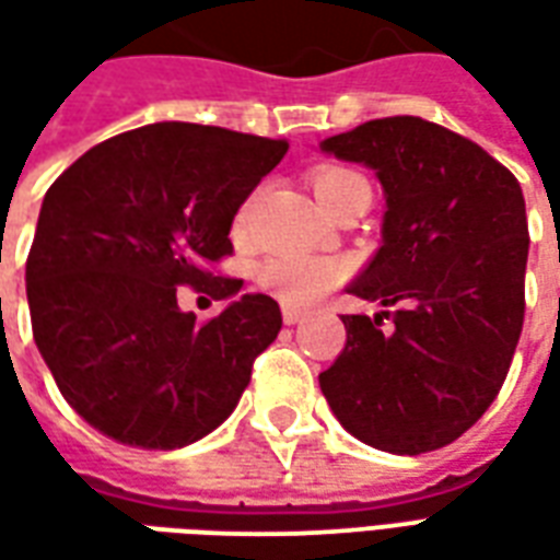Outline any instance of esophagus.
<instances>
[{"instance_id":"esophagus-1","label":"esophagus","mask_w":560,"mask_h":560,"mask_svg":"<svg viewBox=\"0 0 560 560\" xmlns=\"http://www.w3.org/2000/svg\"><path fill=\"white\" fill-rule=\"evenodd\" d=\"M281 317H284V324H288V327H293V324H300V320H303L305 312L303 308H296V305H284V308H281Z\"/></svg>"}]
</instances>
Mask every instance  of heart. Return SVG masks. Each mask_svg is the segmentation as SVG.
I'll return each instance as SVG.
<instances>
[{
  "label": "heart",
  "mask_w": 560,
  "mask_h": 560,
  "mask_svg": "<svg viewBox=\"0 0 560 560\" xmlns=\"http://www.w3.org/2000/svg\"><path fill=\"white\" fill-rule=\"evenodd\" d=\"M365 183L360 173L345 171V167H324L315 176L317 200L329 195H339L351 185ZM245 221V212H240V224ZM339 279V267L327 257L312 255H276L260 264L257 281L267 288L272 296H279L281 303L303 305L312 303L315 296L327 291L332 281Z\"/></svg>",
  "instance_id": "b5f03b06"
}]
</instances>
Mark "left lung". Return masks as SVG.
I'll list each match as a JSON object with an SVG mask.
<instances>
[{
	"label": "left lung",
	"mask_w": 560,
	"mask_h": 560,
	"mask_svg": "<svg viewBox=\"0 0 560 560\" xmlns=\"http://www.w3.org/2000/svg\"><path fill=\"white\" fill-rule=\"evenodd\" d=\"M320 152L363 164L384 188L381 248L348 293L393 308L341 317L348 341L320 393L375 450L446 446L494 401L522 332V188L486 149L420 116L372 119L320 140Z\"/></svg>",
	"instance_id": "1"
}]
</instances>
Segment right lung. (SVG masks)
<instances>
[{"label": "right lung", "instance_id": "1", "mask_svg": "<svg viewBox=\"0 0 560 560\" xmlns=\"http://www.w3.org/2000/svg\"><path fill=\"white\" fill-rule=\"evenodd\" d=\"M284 140L155 122L83 152L44 195L26 260L32 336L74 411L119 444L176 450L219 429L281 329L279 303L212 276ZM191 283L225 303L200 325Z\"/></svg>", "mask_w": 560, "mask_h": 560}]
</instances>
